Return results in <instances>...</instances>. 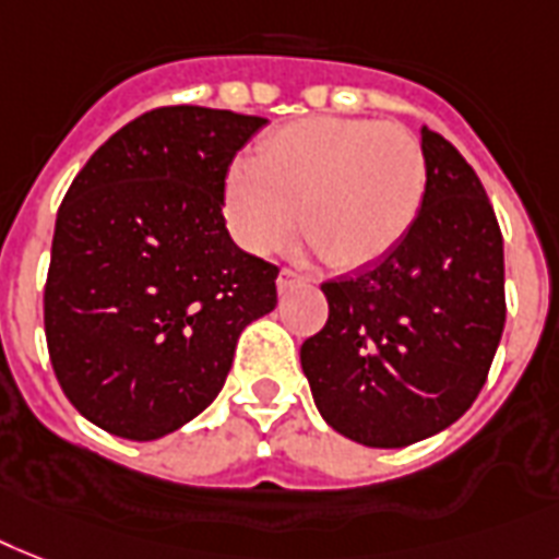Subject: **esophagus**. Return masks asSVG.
<instances>
[{
	"label": "esophagus",
	"mask_w": 559,
	"mask_h": 559,
	"mask_svg": "<svg viewBox=\"0 0 559 559\" xmlns=\"http://www.w3.org/2000/svg\"><path fill=\"white\" fill-rule=\"evenodd\" d=\"M304 284H307V278H304L301 272L281 270V275H278V293H289V289L304 287Z\"/></svg>",
	"instance_id": "obj_1"
}]
</instances>
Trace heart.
Here are the masks:
<instances>
[{
	"mask_svg": "<svg viewBox=\"0 0 559 559\" xmlns=\"http://www.w3.org/2000/svg\"><path fill=\"white\" fill-rule=\"evenodd\" d=\"M428 175L425 146L405 126L307 117L266 134L252 163H235L224 183V215L249 252L281 249L301 221L326 264L356 270L411 235Z\"/></svg>",
	"mask_w": 559,
	"mask_h": 559,
	"instance_id": "b5f03b06",
	"label": "heart"
}]
</instances>
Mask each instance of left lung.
I'll list each match as a JSON object with an SVG mask.
<instances>
[{"label": "left lung", "mask_w": 559, "mask_h": 559, "mask_svg": "<svg viewBox=\"0 0 559 559\" xmlns=\"http://www.w3.org/2000/svg\"><path fill=\"white\" fill-rule=\"evenodd\" d=\"M428 198L402 243L324 281L330 316L301 367L330 428L405 448L460 419L479 396L506 326V258L493 206L465 157L421 129Z\"/></svg>", "instance_id": "obj_1"}]
</instances>
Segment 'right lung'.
<instances>
[{"label": "right lung", "mask_w": 559, "mask_h": 559, "mask_svg": "<svg viewBox=\"0 0 559 559\" xmlns=\"http://www.w3.org/2000/svg\"><path fill=\"white\" fill-rule=\"evenodd\" d=\"M264 117L203 106L140 115L59 203L45 338L68 402L122 439H160L221 393L278 266L226 233L224 183Z\"/></svg>", "instance_id": "add662e5"}]
</instances>
